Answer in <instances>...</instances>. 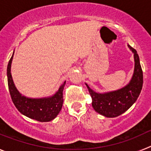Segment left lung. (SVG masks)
Returning a JSON list of instances; mask_svg holds the SVG:
<instances>
[{
  "mask_svg": "<svg viewBox=\"0 0 151 151\" xmlns=\"http://www.w3.org/2000/svg\"><path fill=\"white\" fill-rule=\"evenodd\" d=\"M134 53V70L132 80L126 86L115 91L98 94L89 88L92 106L96 112L106 117H116L129 110L138 99L143 85V72L135 49L128 45Z\"/></svg>",
  "mask_w": 151,
  "mask_h": 151,
  "instance_id": "obj_1",
  "label": "left lung"
}]
</instances>
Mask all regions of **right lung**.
Segmentation results:
<instances>
[{"instance_id":"add662e5","label":"right lung","mask_w":151,"mask_h":151,"mask_svg":"<svg viewBox=\"0 0 151 151\" xmlns=\"http://www.w3.org/2000/svg\"><path fill=\"white\" fill-rule=\"evenodd\" d=\"M13 57V54L8 63L6 74L9 91L15 106L21 113L29 118L33 119L39 122H49L53 120L59 114L62 109L63 103V91L66 82H63L58 91L52 97L32 99L22 96V94H19V92L17 91L12 79L10 68Z\"/></svg>"}]
</instances>
